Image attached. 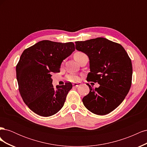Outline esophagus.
Returning a JSON list of instances; mask_svg holds the SVG:
<instances>
[{
  "label": "esophagus",
  "instance_id": "obj_1",
  "mask_svg": "<svg viewBox=\"0 0 147 147\" xmlns=\"http://www.w3.org/2000/svg\"><path fill=\"white\" fill-rule=\"evenodd\" d=\"M81 84L80 83H75L73 84V86L75 87H78V86H80Z\"/></svg>",
  "mask_w": 147,
  "mask_h": 147
}]
</instances>
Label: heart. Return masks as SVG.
Instances as JSON below:
<instances>
[{"instance_id": "1", "label": "heart", "mask_w": 147, "mask_h": 147, "mask_svg": "<svg viewBox=\"0 0 147 147\" xmlns=\"http://www.w3.org/2000/svg\"><path fill=\"white\" fill-rule=\"evenodd\" d=\"M84 55H86L84 54V53L81 52V51H77L74 54V58L77 61L80 58H81L82 56H83ZM68 78H69V80H75L77 79V77L75 76V75H70V76H69Z\"/></svg>"}]
</instances>
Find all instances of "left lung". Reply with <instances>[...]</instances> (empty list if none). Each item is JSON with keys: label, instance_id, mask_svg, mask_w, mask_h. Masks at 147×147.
<instances>
[{"label": "left lung", "instance_id": "left-lung-1", "mask_svg": "<svg viewBox=\"0 0 147 147\" xmlns=\"http://www.w3.org/2000/svg\"><path fill=\"white\" fill-rule=\"evenodd\" d=\"M76 50L90 59L88 82H97L83 99V105L92 113L104 115L121 104L130 90L132 67L130 57L119 43L103 37L75 42Z\"/></svg>", "mask_w": 147, "mask_h": 147}]
</instances>
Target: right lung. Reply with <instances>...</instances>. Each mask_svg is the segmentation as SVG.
Here are the masks:
<instances>
[{
	"mask_svg": "<svg viewBox=\"0 0 147 147\" xmlns=\"http://www.w3.org/2000/svg\"><path fill=\"white\" fill-rule=\"evenodd\" d=\"M73 42L42 40L23 52L18 63L16 78L21 96L34 113L50 117L63 107L72 84H52V73L59 72L61 63L75 51Z\"/></svg>",
	"mask_w": 147,
	"mask_h": 147,
	"instance_id": "1",
	"label": "right lung"
}]
</instances>
